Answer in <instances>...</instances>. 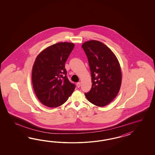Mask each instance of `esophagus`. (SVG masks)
<instances>
[{
  "instance_id": "obj_1",
  "label": "esophagus",
  "mask_w": 155,
  "mask_h": 155,
  "mask_svg": "<svg viewBox=\"0 0 155 155\" xmlns=\"http://www.w3.org/2000/svg\"><path fill=\"white\" fill-rule=\"evenodd\" d=\"M77 87H80V86H81V82H78L77 84Z\"/></svg>"
}]
</instances>
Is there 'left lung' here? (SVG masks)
<instances>
[{"label": "left lung", "mask_w": 155, "mask_h": 155, "mask_svg": "<svg viewBox=\"0 0 155 155\" xmlns=\"http://www.w3.org/2000/svg\"><path fill=\"white\" fill-rule=\"evenodd\" d=\"M82 48L88 59L93 83L85 96L95 105L105 106L116 97L120 88L122 71L119 61L111 49L99 41H86Z\"/></svg>", "instance_id": "1"}]
</instances>
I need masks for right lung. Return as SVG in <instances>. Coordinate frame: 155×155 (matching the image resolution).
<instances>
[{"label": "right lung", "mask_w": 155, "mask_h": 155, "mask_svg": "<svg viewBox=\"0 0 155 155\" xmlns=\"http://www.w3.org/2000/svg\"><path fill=\"white\" fill-rule=\"evenodd\" d=\"M74 47L73 43H57L45 49L36 58L32 73L33 89L38 100L47 107L61 106L75 89L65 68Z\"/></svg>", "instance_id": "1"}]
</instances>
